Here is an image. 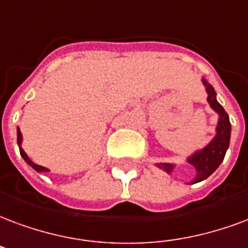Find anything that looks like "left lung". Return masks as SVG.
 Wrapping results in <instances>:
<instances>
[{
    "mask_svg": "<svg viewBox=\"0 0 248 248\" xmlns=\"http://www.w3.org/2000/svg\"><path fill=\"white\" fill-rule=\"evenodd\" d=\"M203 84H205L206 91L209 93V104L219 114V121H218L217 135H216V138L213 139L212 142L209 143L208 146L203 148V150H201L200 152H196L193 156H190L188 159V161H189L192 166H194V168L197 170V176L192 181V184H196L199 181L205 180L206 177H209L219 167V164L223 160V157L226 155L227 148H229L230 131H232L229 115H227L226 111L223 110V108L216 100V91H214V88L205 81V80H203ZM159 167L166 170L167 173L172 172V166L170 164L161 163V164H159Z\"/></svg>",
    "mask_w": 248,
    "mask_h": 248,
    "instance_id": "obj_1",
    "label": "left lung"
}]
</instances>
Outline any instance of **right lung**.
<instances>
[{
    "mask_svg": "<svg viewBox=\"0 0 248 248\" xmlns=\"http://www.w3.org/2000/svg\"><path fill=\"white\" fill-rule=\"evenodd\" d=\"M16 142H18V146H19V144L22 143V134H21V131H19V129L16 130ZM19 152H21V156L25 159V161H26L29 166L32 167L34 170H38V172H48V170H47V168H45V167L38 166V164H35V163H32V161L29 159V156H27L26 154H25V151H23L21 147H19Z\"/></svg>",
    "mask_w": 248,
    "mask_h": 248,
    "instance_id": "obj_1",
    "label": "right lung"
}]
</instances>
